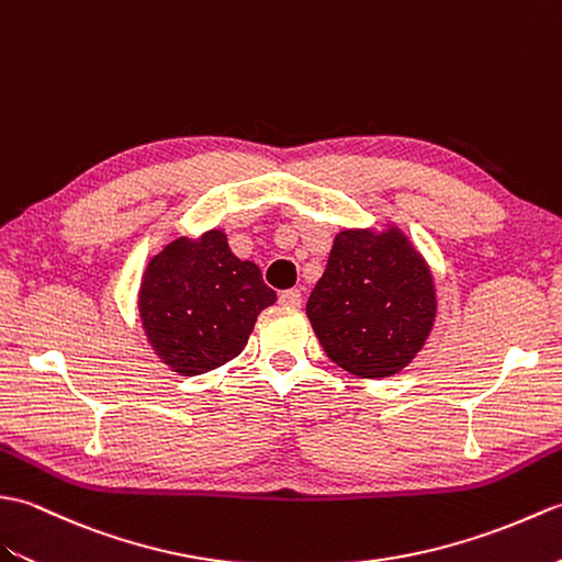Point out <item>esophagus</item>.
I'll return each mask as SVG.
<instances>
[{"instance_id":"obj_1","label":"esophagus","mask_w":562,"mask_h":562,"mask_svg":"<svg viewBox=\"0 0 562 562\" xmlns=\"http://www.w3.org/2000/svg\"><path fill=\"white\" fill-rule=\"evenodd\" d=\"M279 301H281V305H289V307H301V303H303V293L297 291V289L283 291V293L279 295Z\"/></svg>"}]
</instances>
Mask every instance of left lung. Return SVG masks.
<instances>
[{
    "instance_id": "8db88e82",
    "label": "left lung",
    "mask_w": 562,
    "mask_h": 562,
    "mask_svg": "<svg viewBox=\"0 0 562 562\" xmlns=\"http://www.w3.org/2000/svg\"><path fill=\"white\" fill-rule=\"evenodd\" d=\"M305 313L336 366L382 380L423 351L438 317V291L426 257L386 221L382 228L336 233Z\"/></svg>"
}]
</instances>
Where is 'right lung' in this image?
Here are the masks:
<instances>
[{
	"label": "right lung",
	"mask_w": 562,
	"mask_h": 562,
	"mask_svg": "<svg viewBox=\"0 0 562 562\" xmlns=\"http://www.w3.org/2000/svg\"><path fill=\"white\" fill-rule=\"evenodd\" d=\"M273 303L259 267L235 257L218 228L168 243L148 259L136 295L146 341L184 378L240 356L259 313Z\"/></svg>",
	"instance_id": "obj_1"
}]
</instances>
